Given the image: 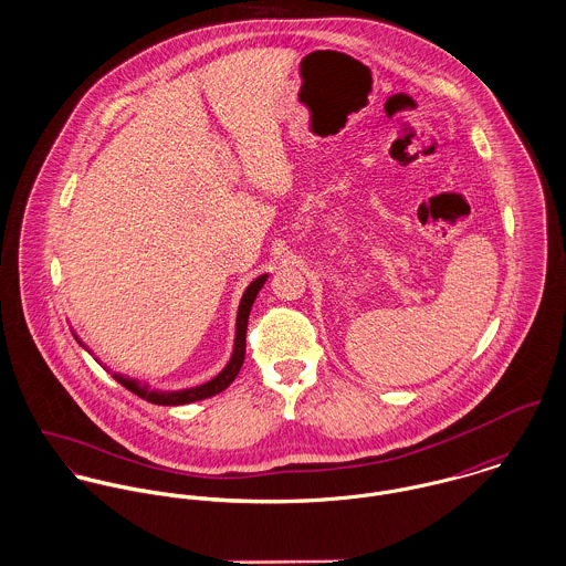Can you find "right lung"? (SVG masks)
Masks as SVG:
<instances>
[{
    "label": "right lung",
    "instance_id": "add662e5",
    "mask_svg": "<svg viewBox=\"0 0 566 566\" xmlns=\"http://www.w3.org/2000/svg\"><path fill=\"white\" fill-rule=\"evenodd\" d=\"M268 274L254 279L248 290L243 292L242 303H240V314H238V333H235V350H233V357L229 361V366L216 377L211 379L209 384L205 386H198V388H189V390H178V392H157V390H148V386H142L139 381L135 379H128L124 375H113L117 384H122L126 390H130L133 395L142 397L144 401L155 405H185L193 403V401H202V399H209V397H216L220 392H224L233 381L235 377L240 375L242 370L243 357H245V328H248V316H250V307L259 294V290L263 287Z\"/></svg>",
    "mask_w": 566,
    "mask_h": 566
}]
</instances>
